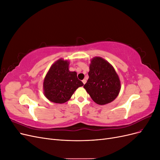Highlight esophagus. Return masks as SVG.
I'll return each instance as SVG.
<instances>
[{
  "instance_id": "34e87169",
  "label": "esophagus",
  "mask_w": 160,
  "mask_h": 160,
  "mask_svg": "<svg viewBox=\"0 0 160 160\" xmlns=\"http://www.w3.org/2000/svg\"><path fill=\"white\" fill-rule=\"evenodd\" d=\"M86 81H86V79H83V81H82V82H83V84H85Z\"/></svg>"
}]
</instances>
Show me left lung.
I'll list each match as a JSON object with an SVG mask.
<instances>
[{
    "mask_svg": "<svg viewBox=\"0 0 160 160\" xmlns=\"http://www.w3.org/2000/svg\"><path fill=\"white\" fill-rule=\"evenodd\" d=\"M89 79L83 88L98 105L111 103L118 96L121 89L119 76L109 62L99 57L91 61Z\"/></svg>",
    "mask_w": 160,
    "mask_h": 160,
    "instance_id": "obj_1",
    "label": "left lung"
}]
</instances>
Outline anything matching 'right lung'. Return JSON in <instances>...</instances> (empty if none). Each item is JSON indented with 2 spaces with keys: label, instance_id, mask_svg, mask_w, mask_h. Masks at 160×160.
I'll use <instances>...</instances> for the list:
<instances>
[{
  "label": "right lung",
  "instance_id": "right-lung-1",
  "mask_svg": "<svg viewBox=\"0 0 160 160\" xmlns=\"http://www.w3.org/2000/svg\"><path fill=\"white\" fill-rule=\"evenodd\" d=\"M69 62L60 59L53 63L44 79L43 91L51 102L64 103L69 101L76 89L83 85L75 71L69 70Z\"/></svg>",
  "mask_w": 160,
  "mask_h": 160
}]
</instances>
